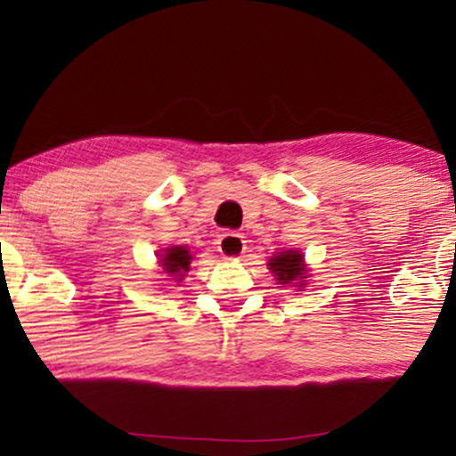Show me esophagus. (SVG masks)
<instances>
[{
  "instance_id": "esophagus-1",
  "label": "esophagus",
  "mask_w": 456,
  "mask_h": 456,
  "mask_svg": "<svg viewBox=\"0 0 456 456\" xmlns=\"http://www.w3.org/2000/svg\"><path fill=\"white\" fill-rule=\"evenodd\" d=\"M246 248V240L242 233H235V232H227L218 238V250L224 259H238L240 255L244 253Z\"/></svg>"
}]
</instances>
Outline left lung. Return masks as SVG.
I'll return each instance as SVG.
<instances>
[{
	"label": "left lung",
	"mask_w": 456,
	"mask_h": 456,
	"mask_svg": "<svg viewBox=\"0 0 456 456\" xmlns=\"http://www.w3.org/2000/svg\"><path fill=\"white\" fill-rule=\"evenodd\" d=\"M270 268L276 274V281H281L282 285L306 279L305 259H302L300 253H294V250H285V253H279L274 259H270Z\"/></svg>",
	"instance_id": "8db88e82"
}]
</instances>
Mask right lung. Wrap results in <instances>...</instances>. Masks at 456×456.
<instances>
[{
	"label": "right lung",
	"mask_w": 456,
	"mask_h": 456,
	"mask_svg": "<svg viewBox=\"0 0 456 456\" xmlns=\"http://www.w3.org/2000/svg\"><path fill=\"white\" fill-rule=\"evenodd\" d=\"M191 250L184 248V246H174L165 253L162 257V268H165L169 274L184 276L182 272H188V265H191Z\"/></svg>",
	"instance_id": "obj_1"
}]
</instances>
